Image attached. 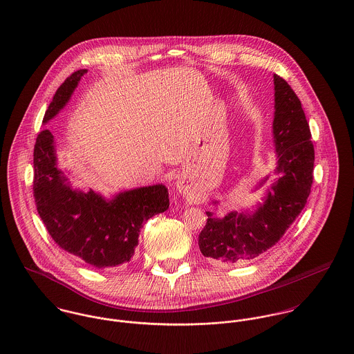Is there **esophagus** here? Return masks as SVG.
I'll return each mask as SVG.
<instances>
[{
    "label": "esophagus",
    "mask_w": 354,
    "mask_h": 354,
    "mask_svg": "<svg viewBox=\"0 0 354 354\" xmlns=\"http://www.w3.org/2000/svg\"><path fill=\"white\" fill-rule=\"evenodd\" d=\"M176 187H177V191H178V192H181V194H187V187H185V183H184V181L178 180V181H177V184H176Z\"/></svg>",
    "instance_id": "obj_1"
}]
</instances>
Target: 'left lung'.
<instances>
[{
	"instance_id": "obj_1",
	"label": "left lung",
	"mask_w": 354,
	"mask_h": 354,
	"mask_svg": "<svg viewBox=\"0 0 354 354\" xmlns=\"http://www.w3.org/2000/svg\"><path fill=\"white\" fill-rule=\"evenodd\" d=\"M274 90L272 135L278 177L253 212L230 211L225 216L205 212L208 218L199 234V248L205 257L216 261L252 260L270 250L300 215L310 194L315 150L301 102L278 75H274ZM267 180L268 176L256 189Z\"/></svg>"
}]
</instances>
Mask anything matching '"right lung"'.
Segmentation results:
<instances>
[{
	"instance_id": "1",
	"label": "right lung",
	"mask_w": 354,
	"mask_h": 354,
	"mask_svg": "<svg viewBox=\"0 0 354 354\" xmlns=\"http://www.w3.org/2000/svg\"><path fill=\"white\" fill-rule=\"evenodd\" d=\"M87 69L73 72L53 97L46 124L71 100ZM57 167L54 136L44 129L34 147V198L51 239L66 252L95 268L115 267L132 259L143 223L169 208L162 184L120 192L107 201L90 189L77 191Z\"/></svg>"
}]
</instances>
